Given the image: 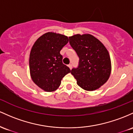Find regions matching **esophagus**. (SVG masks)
Segmentation results:
<instances>
[{
	"label": "esophagus",
	"mask_w": 133,
	"mask_h": 133,
	"mask_svg": "<svg viewBox=\"0 0 133 133\" xmlns=\"http://www.w3.org/2000/svg\"><path fill=\"white\" fill-rule=\"evenodd\" d=\"M68 67H69L70 69H71V68H72V65H71V64H69V65H68Z\"/></svg>",
	"instance_id": "esophagus-1"
}]
</instances>
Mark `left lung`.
I'll list each match as a JSON object with an SVG mask.
<instances>
[{
	"label": "left lung",
	"instance_id": "left-lung-1",
	"mask_svg": "<svg viewBox=\"0 0 133 133\" xmlns=\"http://www.w3.org/2000/svg\"><path fill=\"white\" fill-rule=\"evenodd\" d=\"M69 42L79 57L78 66L71 71L78 85L88 91L98 89L111 74L108 51L99 39L89 34L72 36L69 37Z\"/></svg>",
	"mask_w": 133,
	"mask_h": 133
}]
</instances>
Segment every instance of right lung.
Wrapping results in <instances>:
<instances>
[{
    "label": "right lung",
    "instance_id": "add662e5",
    "mask_svg": "<svg viewBox=\"0 0 133 133\" xmlns=\"http://www.w3.org/2000/svg\"><path fill=\"white\" fill-rule=\"evenodd\" d=\"M65 35L49 32L34 43L29 56V70L32 81L46 92L59 87L62 78L71 71L63 63L60 54L62 48L68 43Z\"/></svg>",
    "mask_w": 133,
    "mask_h": 133
}]
</instances>
